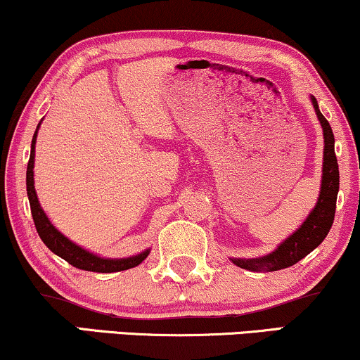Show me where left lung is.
Instances as JSON below:
<instances>
[{"mask_svg":"<svg viewBox=\"0 0 360 360\" xmlns=\"http://www.w3.org/2000/svg\"><path fill=\"white\" fill-rule=\"evenodd\" d=\"M311 101L322 126V134H324V162H322L319 199L312 211L309 212L307 219L302 222V226L294 234H290L284 243L277 245L276 251L256 259H231L236 266L243 267V269L271 272L294 266L326 239L332 222H334L335 202H338L339 193V166L334 151V133H332L329 121L322 116L316 98L311 96Z\"/></svg>","mask_w":360,"mask_h":360,"instance_id":"left-lung-1","label":"left lung"}]
</instances>
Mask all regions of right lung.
<instances>
[{"mask_svg":"<svg viewBox=\"0 0 360 360\" xmlns=\"http://www.w3.org/2000/svg\"><path fill=\"white\" fill-rule=\"evenodd\" d=\"M41 124V122H39ZM39 124L36 127L33 141H31V154L28 161V169H26V191H28V199L31 206V214H33V221L38 231L41 240L46 244L49 251H53L56 256L65 259L66 262H70L71 266L78 267L83 271L91 272H120L131 269V267L139 266L144 259L148 257V254L151 249H146L144 252L138 254L133 257H124V259H108V257H99L96 254L86 251L81 245L75 244L70 240L66 236H63L59 231L49 222L48 216L44 214L43 207L39 206L38 195L34 191V146H36V136H38Z\"/></svg>","mask_w":360,"mask_h":360,"instance_id":"obj_1","label":"right lung"}]
</instances>
